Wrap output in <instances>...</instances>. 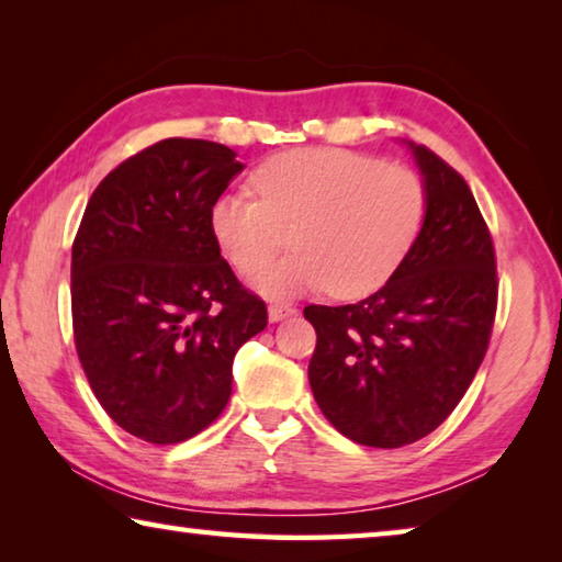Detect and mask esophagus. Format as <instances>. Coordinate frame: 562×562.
Returning <instances> with one entry per match:
<instances>
[{
    "label": "esophagus",
    "instance_id": "esophagus-1",
    "mask_svg": "<svg viewBox=\"0 0 562 562\" xmlns=\"http://www.w3.org/2000/svg\"><path fill=\"white\" fill-rule=\"evenodd\" d=\"M292 315H294V310L288 307V304H270V307H268L270 322H282V319H288Z\"/></svg>",
    "mask_w": 562,
    "mask_h": 562
}]
</instances>
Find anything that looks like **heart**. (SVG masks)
Instances as JSON below:
<instances>
[{
  "instance_id": "heart-1",
  "label": "heart",
  "mask_w": 562,
  "mask_h": 562,
  "mask_svg": "<svg viewBox=\"0 0 562 562\" xmlns=\"http://www.w3.org/2000/svg\"><path fill=\"white\" fill-rule=\"evenodd\" d=\"M258 201L221 193L207 211L215 245L237 272L261 269L291 231L295 252L255 274L274 300L331 288L364 297L406 260L426 217V190L414 170L341 148L280 154L255 170Z\"/></svg>"
}]
</instances>
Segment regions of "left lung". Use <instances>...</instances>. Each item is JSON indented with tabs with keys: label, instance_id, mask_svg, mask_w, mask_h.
Wrapping results in <instances>:
<instances>
[{
	"label": "left lung",
	"instance_id": "8db88e82",
	"mask_svg": "<svg viewBox=\"0 0 562 562\" xmlns=\"http://www.w3.org/2000/svg\"><path fill=\"white\" fill-rule=\"evenodd\" d=\"M426 217L406 260L357 304H310V386L322 414L361 446L398 449L446 422L479 372L496 317V255L471 188L404 140Z\"/></svg>",
	"mask_w": 562,
	"mask_h": 562
}]
</instances>
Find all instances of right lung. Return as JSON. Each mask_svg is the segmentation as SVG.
I'll return each mask as SVG.
<instances>
[{"mask_svg":"<svg viewBox=\"0 0 562 562\" xmlns=\"http://www.w3.org/2000/svg\"><path fill=\"white\" fill-rule=\"evenodd\" d=\"M243 168L213 140H158L101 180L76 233V351L106 414L140 441L180 443L211 426L235 351L268 327L207 225Z\"/></svg>","mask_w":562,"mask_h":562,"instance_id":"1","label":"right lung"}]
</instances>
